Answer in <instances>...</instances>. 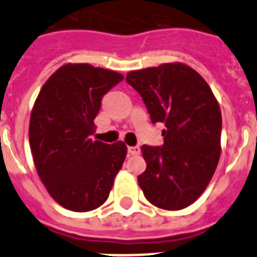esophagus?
Returning <instances> with one entry per match:
<instances>
[{
	"label": "esophagus",
	"mask_w": 257,
	"mask_h": 257,
	"mask_svg": "<svg viewBox=\"0 0 257 257\" xmlns=\"http://www.w3.org/2000/svg\"><path fill=\"white\" fill-rule=\"evenodd\" d=\"M128 153L131 155H139L140 154V148H139V146H129Z\"/></svg>",
	"instance_id": "1"
}]
</instances>
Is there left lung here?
Segmentation results:
<instances>
[{"mask_svg": "<svg viewBox=\"0 0 257 257\" xmlns=\"http://www.w3.org/2000/svg\"><path fill=\"white\" fill-rule=\"evenodd\" d=\"M126 82L142 96L153 124L165 125L162 148H141L146 170L140 187L157 208H187L205 191L221 157L218 100L205 79L183 62L132 70Z\"/></svg>", "mask_w": 257, "mask_h": 257, "instance_id": "8db88e82", "label": "left lung"}]
</instances>
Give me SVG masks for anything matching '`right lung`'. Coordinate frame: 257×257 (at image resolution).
<instances>
[{"label":"right lung","mask_w":257,"mask_h":257,"mask_svg":"<svg viewBox=\"0 0 257 257\" xmlns=\"http://www.w3.org/2000/svg\"><path fill=\"white\" fill-rule=\"evenodd\" d=\"M124 75L69 62L47 79L31 116L29 139L40 180L59 205L90 212L108 198L126 157V145L90 137L105 92Z\"/></svg>","instance_id":"right-lung-1"}]
</instances>
